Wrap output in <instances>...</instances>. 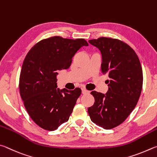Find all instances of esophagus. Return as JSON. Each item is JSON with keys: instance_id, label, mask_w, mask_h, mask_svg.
Here are the masks:
<instances>
[{"instance_id": "obj_1", "label": "esophagus", "mask_w": 157, "mask_h": 157, "mask_svg": "<svg viewBox=\"0 0 157 157\" xmlns=\"http://www.w3.org/2000/svg\"><path fill=\"white\" fill-rule=\"evenodd\" d=\"M89 91L88 90H87L86 89H82V94H88Z\"/></svg>"}]
</instances>
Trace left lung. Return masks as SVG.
<instances>
[{
  "mask_svg": "<svg viewBox=\"0 0 157 157\" xmlns=\"http://www.w3.org/2000/svg\"><path fill=\"white\" fill-rule=\"evenodd\" d=\"M88 42L100 50L101 72L109 80L106 94L91 92L95 101L87 111L93 123L109 130L121 124L136 105L143 86L141 65L134 49L121 40L101 37Z\"/></svg>",
  "mask_w": 157,
  "mask_h": 157,
  "instance_id": "1",
  "label": "left lung"
}]
</instances>
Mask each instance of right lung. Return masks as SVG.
Instances as JSON below:
<instances>
[{"instance_id": "obj_1", "label": "right lung", "mask_w": 157, "mask_h": 157, "mask_svg": "<svg viewBox=\"0 0 157 157\" xmlns=\"http://www.w3.org/2000/svg\"><path fill=\"white\" fill-rule=\"evenodd\" d=\"M83 46V38L53 36L30 49L22 65L19 90L27 112L35 123L54 131L67 122L81 90L57 88L58 71L70 67L71 59Z\"/></svg>"}]
</instances>
